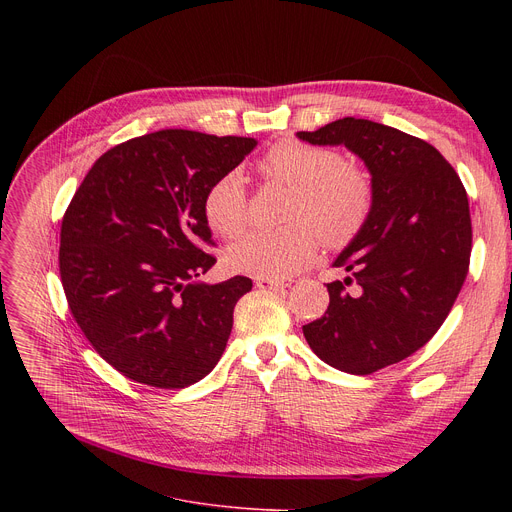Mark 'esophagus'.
Masks as SVG:
<instances>
[{"mask_svg": "<svg viewBox=\"0 0 512 512\" xmlns=\"http://www.w3.org/2000/svg\"><path fill=\"white\" fill-rule=\"evenodd\" d=\"M255 286L261 290H286L290 286V280H278V278H257Z\"/></svg>", "mask_w": 512, "mask_h": 512, "instance_id": "1", "label": "esophagus"}]
</instances>
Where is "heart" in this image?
Returning <instances> with one entry per match:
<instances>
[{"mask_svg":"<svg viewBox=\"0 0 512 512\" xmlns=\"http://www.w3.org/2000/svg\"><path fill=\"white\" fill-rule=\"evenodd\" d=\"M265 180L292 188L282 230L251 232L228 247L224 261L236 274L286 278L317 253L321 240L342 249L363 232L373 211V184L365 170L346 164L330 147L280 141L259 159ZM207 226L222 238H236L249 222V197L238 172H226L203 197Z\"/></svg>","mask_w":512,"mask_h":512,"instance_id":"heart-1","label":"heart"}]
</instances>
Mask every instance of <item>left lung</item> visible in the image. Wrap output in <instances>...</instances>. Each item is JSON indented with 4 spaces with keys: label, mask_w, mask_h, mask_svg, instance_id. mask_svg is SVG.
<instances>
[{
    "label": "left lung",
    "mask_w": 512,
    "mask_h": 512,
    "mask_svg": "<svg viewBox=\"0 0 512 512\" xmlns=\"http://www.w3.org/2000/svg\"><path fill=\"white\" fill-rule=\"evenodd\" d=\"M297 137L344 145L371 172V218L334 261L348 276L328 284L326 313L303 326L321 361L369 375L419 351L459 297L471 257L467 191L436 147L392 126L342 118Z\"/></svg>",
    "instance_id": "8db88e82"
}]
</instances>
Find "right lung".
Returning <instances> with one entry per match:
<instances>
[{"label":"right lung","instance_id":"1","mask_svg":"<svg viewBox=\"0 0 512 512\" xmlns=\"http://www.w3.org/2000/svg\"><path fill=\"white\" fill-rule=\"evenodd\" d=\"M255 147L157 130L105 151L80 182L62 220V286L91 346L126 378L178 390L220 361L253 282H195L215 263L203 197Z\"/></svg>","mask_w":512,"mask_h":512}]
</instances>
